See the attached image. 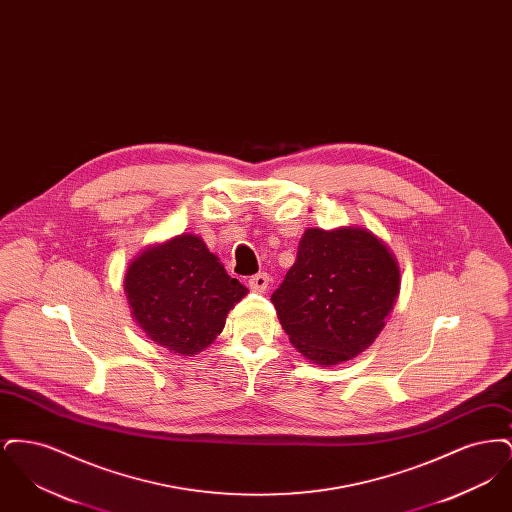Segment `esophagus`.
Segmentation results:
<instances>
[{
  "instance_id": "1",
  "label": "esophagus",
  "mask_w": 512,
  "mask_h": 512,
  "mask_svg": "<svg viewBox=\"0 0 512 512\" xmlns=\"http://www.w3.org/2000/svg\"><path fill=\"white\" fill-rule=\"evenodd\" d=\"M249 288L253 290V292L265 293L268 288V276L265 272H259V274H255V276H251L249 278Z\"/></svg>"
}]
</instances>
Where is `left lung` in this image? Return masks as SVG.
I'll return each mask as SVG.
<instances>
[{
  "label": "left lung",
  "mask_w": 512,
  "mask_h": 512,
  "mask_svg": "<svg viewBox=\"0 0 512 512\" xmlns=\"http://www.w3.org/2000/svg\"><path fill=\"white\" fill-rule=\"evenodd\" d=\"M399 288V263L372 230L307 228L270 301L293 347L313 365L334 366L378 338Z\"/></svg>",
  "instance_id": "1"
}]
</instances>
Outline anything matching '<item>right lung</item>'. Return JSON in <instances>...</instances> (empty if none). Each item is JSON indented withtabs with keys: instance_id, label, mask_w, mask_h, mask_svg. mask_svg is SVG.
Listing matches in <instances>:
<instances>
[{
	"instance_id": "right-lung-1",
	"label": "right lung",
	"mask_w": 512,
	"mask_h": 512,
	"mask_svg": "<svg viewBox=\"0 0 512 512\" xmlns=\"http://www.w3.org/2000/svg\"><path fill=\"white\" fill-rule=\"evenodd\" d=\"M124 292L149 340L174 355L194 357L217 340L230 309L249 290L199 236L180 234L130 261Z\"/></svg>"
}]
</instances>
